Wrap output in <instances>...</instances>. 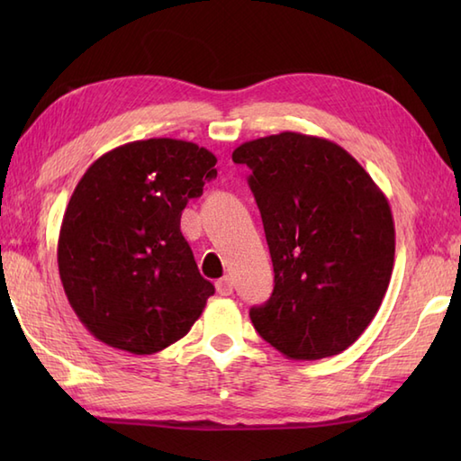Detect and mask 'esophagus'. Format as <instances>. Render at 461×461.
Listing matches in <instances>:
<instances>
[{
  "label": "esophagus",
  "instance_id": "34e87169",
  "mask_svg": "<svg viewBox=\"0 0 461 461\" xmlns=\"http://www.w3.org/2000/svg\"><path fill=\"white\" fill-rule=\"evenodd\" d=\"M215 289H218V293H220V295H223V297L231 295V293H233V281H231V277L225 276V277L215 281Z\"/></svg>",
  "mask_w": 461,
  "mask_h": 461
}]
</instances>
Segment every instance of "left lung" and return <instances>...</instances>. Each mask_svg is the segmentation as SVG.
Segmentation results:
<instances>
[{"mask_svg":"<svg viewBox=\"0 0 461 461\" xmlns=\"http://www.w3.org/2000/svg\"><path fill=\"white\" fill-rule=\"evenodd\" d=\"M276 273L253 327L287 358L317 360L355 342L380 309L394 266V220L370 174L319 136L279 132L243 142Z\"/></svg>","mask_w":461,"mask_h":461,"instance_id":"1","label":"left lung"}]
</instances>
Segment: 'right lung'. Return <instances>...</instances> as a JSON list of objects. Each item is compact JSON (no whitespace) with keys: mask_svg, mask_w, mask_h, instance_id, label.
<instances>
[{"mask_svg":"<svg viewBox=\"0 0 461 461\" xmlns=\"http://www.w3.org/2000/svg\"><path fill=\"white\" fill-rule=\"evenodd\" d=\"M218 158L176 139L122 144L77 184L57 243L65 295L93 337L132 355L180 340L213 295L180 231Z\"/></svg>","mask_w":461,"mask_h":461,"instance_id":"right-lung-1","label":"right lung"}]
</instances>
